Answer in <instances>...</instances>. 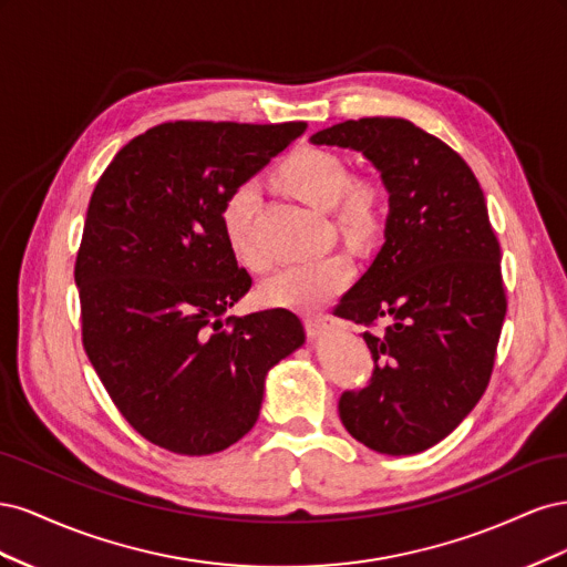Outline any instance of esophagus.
I'll return each instance as SVG.
<instances>
[{
	"mask_svg": "<svg viewBox=\"0 0 567 567\" xmlns=\"http://www.w3.org/2000/svg\"><path fill=\"white\" fill-rule=\"evenodd\" d=\"M305 329H307V333H310L312 338H317V336H321L326 331H333L336 329V321L329 315H326V317H321V315L305 317Z\"/></svg>",
	"mask_w": 567,
	"mask_h": 567,
	"instance_id": "esophagus-1",
	"label": "esophagus"
}]
</instances>
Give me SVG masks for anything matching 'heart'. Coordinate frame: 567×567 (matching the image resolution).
Listing matches in <instances>:
<instances>
[{"label":"heart","mask_w":567,"mask_h":567,"mask_svg":"<svg viewBox=\"0 0 567 567\" xmlns=\"http://www.w3.org/2000/svg\"><path fill=\"white\" fill-rule=\"evenodd\" d=\"M277 182L312 208L331 210L336 227L352 241H367L381 227L385 188L371 177H350L346 161L331 151L312 146L293 151L277 167ZM255 205L257 188L252 184H238L221 203L219 225L238 262L262 267V257L252 244ZM350 279V257L331 252L277 269L262 281L260 298L271 307L312 312L333 300Z\"/></svg>","instance_id":"heart-1"}]
</instances>
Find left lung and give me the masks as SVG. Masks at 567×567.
I'll list each match as a JSON object with an SVG mask.
<instances>
[{"mask_svg":"<svg viewBox=\"0 0 567 567\" xmlns=\"http://www.w3.org/2000/svg\"><path fill=\"white\" fill-rule=\"evenodd\" d=\"M359 151L390 194L385 244L336 315L362 326L367 388L340 394L348 433L390 456L419 454L471 414L506 317L502 250L485 194L454 148L404 117L346 120L310 136Z\"/></svg>","mask_w":567,"mask_h":567,"instance_id":"8db88e82","label":"left lung"}]
</instances>
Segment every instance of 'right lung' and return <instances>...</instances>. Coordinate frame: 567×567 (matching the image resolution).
Returning a JSON list of instances; mask_svg holds the SVG:
<instances>
[{
	"mask_svg": "<svg viewBox=\"0 0 567 567\" xmlns=\"http://www.w3.org/2000/svg\"><path fill=\"white\" fill-rule=\"evenodd\" d=\"M305 130L163 123L120 148L94 186L75 260L82 346L120 414L167 452L205 456L241 440L267 371L305 342L288 310L221 319L252 279L219 225L234 188Z\"/></svg>",
	"mask_w": 567,
	"mask_h": 567,
	"instance_id": "right-lung-1",
	"label": "right lung"
}]
</instances>
